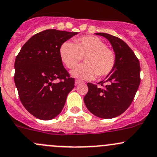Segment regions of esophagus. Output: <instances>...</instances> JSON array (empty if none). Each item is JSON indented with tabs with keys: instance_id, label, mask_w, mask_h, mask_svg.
<instances>
[{
	"instance_id": "1",
	"label": "esophagus",
	"mask_w": 157,
	"mask_h": 157,
	"mask_svg": "<svg viewBox=\"0 0 157 157\" xmlns=\"http://www.w3.org/2000/svg\"><path fill=\"white\" fill-rule=\"evenodd\" d=\"M83 83V81H81V80H75V85H78V84Z\"/></svg>"
}]
</instances>
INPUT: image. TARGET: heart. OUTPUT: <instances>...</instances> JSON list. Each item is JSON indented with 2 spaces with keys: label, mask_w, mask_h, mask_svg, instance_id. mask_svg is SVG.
Masks as SVG:
<instances>
[{
  "label": "heart",
  "mask_w": 157,
  "mask_h": 157,
  "mask_svg": "<svg viewBox=\"0 0 157 157\" xmlns=\"http://www.w3.org/2000/svg\"><path fill=\"white\" fill-rule=\"evenodd\" d=\"M59 54L68 68H74L85 58L86 65L79 66L71 71L74 77L92 80L95 76L104 77L113 71L116 64V55L107 47L105 43L95 36H83L66 41L61 45Z\"/></svg>",
  "instance_id": "heart-1"
}]
</instances>
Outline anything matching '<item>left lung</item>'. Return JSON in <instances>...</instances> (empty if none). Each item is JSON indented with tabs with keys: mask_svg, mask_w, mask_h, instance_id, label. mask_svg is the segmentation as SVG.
<instances>
[{
	"mask_svg": "<svg viewBox=\"0 0 157 157\" xmlns=\"http://www.w3.org/2000/svg\"><path fill=\"white\" fill-rule=\"evenodd\" d=\"M95 34L110 41L116 55V64L110 74L98 83L101 87L87 83L89 90L83 98L84 103L98 117L114 118L126 111L134 99L141 82L140 63L123 40L106 33Z\"/></svg>",
	"mask_w": 157,
	"mask_h": 157,
	"instance_id": "1",
	"label": "left lung"
}]
</instances>
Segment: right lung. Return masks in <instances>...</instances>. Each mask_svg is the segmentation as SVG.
<instances>
[{
	"label": "right lung",
	"mask_w": 157,
	"mask_h": 157,
	"mask_svg": "<svg viewBox=\"0 0 157 157\" xmlns=\"http://www.w3.org/2000/svg\"><path fill=\"white\" fill-rule=\"evenodd\" d=\"M77 34L56 29L43 31L32 36L16 58L14 81L19 99L40 120L58 116L74 89V79L62 65L59 49Z\"/></svg>",
	"instance_id": "right-lung-1"
}]
</instances>
